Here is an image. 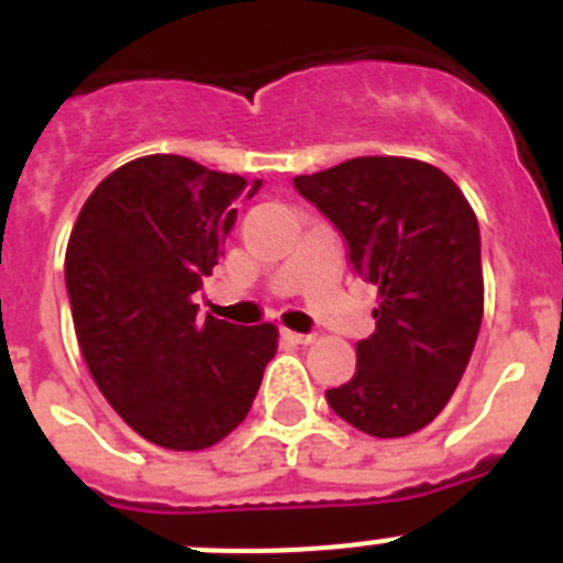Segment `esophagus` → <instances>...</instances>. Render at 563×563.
Wrapping results in <instances>:
<instances>
[{"label": "esophagus", "instance_id": "34e87169", "mask_svg": "<svg viewBox=\"0 0 563 563\" xmlns=\"http://www.w3.org/2000/svg\"><path fill=\"white\" fill-rule=\"evenodd\" d=\"M282 338H287V341H290V343H312V338H316V335H310V332L282 330Z\"/></svg>", "mask_w": 563, "mask_h": 563}]
</instances>
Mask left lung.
Instances as JSON below:
<instances>
[{"instance_id":"left-lung-1","label":"left lung","mask_w":563,"mask_h":563,"mask_svg":"<svg viewBox=\"0 0 563 563\" xmlns=\"http://www.w3.org/2000/svg\"><path fill=\"white\" fill-rule=\"evenodd\" d=\"M380 290L352 380L327 389L341 420L372 437L426 429L451 400L485 307L479 222L449 174L409 157H355L292 180Z\"/></svg>"}]
</instances>
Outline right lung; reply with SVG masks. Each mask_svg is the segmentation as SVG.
I'll list each match as a JSON object with an SVG mask.
<instances>
[{"label":"right lung","mask_w":563,"mask_h":563,"mask_svg":"<svg viewBox=\"0 0 563 563\" xmlns=\"http://www.w3.org/2000/svg\"><path fill=\"white\" fill-rule=\"evenodd\" d=\"M262 180L148 154L112 172L69 233L64 282L89 375L143 440L202 451L245 420L276 327L200 318L239 202Z\"/></svg>","instance_id":"1"}]
</instances>
